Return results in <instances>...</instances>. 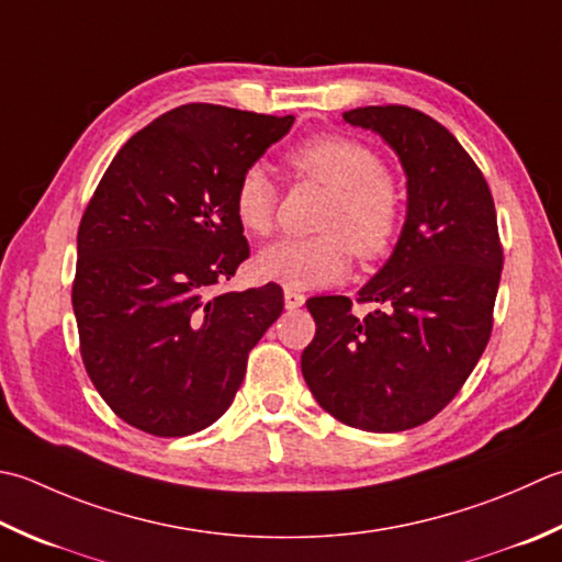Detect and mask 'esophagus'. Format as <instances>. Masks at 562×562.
Masks as SVG:
<instances>
[{
	"instance_id": "esophagus-1",
	"label": "esophagus",
	"mask_w": 562,
	"mask_h": 562,
	"mask_svg": "<svg viewBox=\"0 0 562 562\" xmlns=\"http://www.w3.org/2000/svg\"><path fill=\"white\" fill-rule=\"evenodd\" d=\"M304 302H306V296L302 294V292H296V290H284V310H300V306H304Z\"/></svg>"
}]
</instances>
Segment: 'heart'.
Instances as JSON below:
<instances>
[{"label":"heart","mask_w":562,"mask_h":562,"mask_svg":"<svg viewBox=\"0 0 562 562\" xmlns=\"http://www.w3.org/2000/svg\"><path fill=\"white\" fill-rule=\"evenodd\" d=\"M290 170L328 190L312 238L280 240L256 258L262 280L288 290H314L346 278L350 248L360 260H380L397 244L402 194L382 160L366 143L340 134H318L288 150ZM278 212V187L260 165H250L236 182L234 214L250 236H268Z\"/></svg>","instance_id":"heart-1"}]
</instances>
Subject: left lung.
<instances>
[{"label":"left lung","instance_id":"obj_1","mask_svg":"<svg viewBox=\"0 0 562 562\" xmlns=\"http://www.w3.org/2000/svg\"><path fill=\"white\" fill-rule=\"evenodd\" d=\"M350 126L375 131L406 175V218L390 260L358 292L312 296L316 336L302 375L324 409L362 431L422 426L456 397L492 334L502 244L492 192L456 136L412 106H360Z\"/></svg>","mask_w":562,"mask_h":562}]
</instances>
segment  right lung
Returning <instances> with one entry per match:
<instances>
[{
	"label": "right lung",
	"instance_id": "1",
	"mask_svg": "<svg viewBox=\"0 0 562 562\" xmlns=\"http://www.w3.org/2000/svg\"><path fill=\"white\" fill-rule=\"evenodd\" d=\"M294 116L182 104L121 148L77 231L72 310L102 400L140 431L212 426L282 314L274 282L216 292L250 256L234 190Z\"/></svg>",
	"mask_w": 562,
	"mask_h": 562
}]
</instances>
